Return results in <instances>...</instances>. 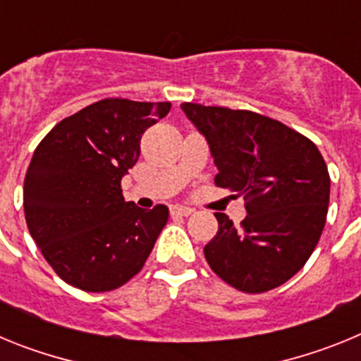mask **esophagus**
<instances>
[{
	"label": "esophagus",
	"instance_id": "34e87169",
	"mask_svg": "<svg viewBox=\"0 0 361 361\" xmlns=\"http://www.w3.org/2000/svg\"><path fill=\"white\" fill-rule=\"evenodd\" d=\"M193 213V209L186 208V206H173L171 208V215L175 216H190Z\"/></svg>",
	"mask_w": 361,
	"mask_h": 361
}]
</instances>
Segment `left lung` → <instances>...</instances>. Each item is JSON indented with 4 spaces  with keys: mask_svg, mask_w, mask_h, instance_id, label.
I'll return each mask as SVG.
<instances>
[{
    "mask_svg": "<svg viewBox=\"0 0 361 361\" xmlns=\"http://www.w3.org/2000/svg\"><path fill=\"white\" fill-rule=\"evenodd\" d=\"M180 108L208 141L215 184L242 197L247 212L240 228L215 213L219 231L204 245L209 267L238 291L279 288L304 267L324 231L331 178L322 153L302 133L255 111Z\"/></svg>",
    "mask_w": 361,
    "mask_h": 361,
    "instance_id": "1",
    "label": "left lung"
}]
</instances>
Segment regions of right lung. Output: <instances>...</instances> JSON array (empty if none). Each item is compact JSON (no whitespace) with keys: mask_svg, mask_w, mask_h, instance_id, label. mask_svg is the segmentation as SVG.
Masks as SVG:
<instances>
[{"mask_svg":"<svg viewBox=\"0 0 361 361\" xmlns=\"http://www.w3.org/2000/svg\"><path fill=\"white\" fill-rule=\"evenodd\" d=\"M170 108L103 99L57 123L34 152L23 188L28 231L73 288H121L152 253L170 212L126 202L121 178L141 155L142 133Z\"/></svg>","mask_w":361,"mask_h":361,"instance_id":"obj_1","label":"right lung"}]
</instances>
